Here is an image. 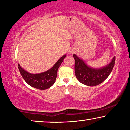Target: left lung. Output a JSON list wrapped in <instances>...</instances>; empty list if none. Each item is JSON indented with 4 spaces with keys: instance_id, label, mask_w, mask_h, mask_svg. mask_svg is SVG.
<instances>
[{
    "instance_id": "obj_1",
    "label": "left lung",
    "mask_w": 130,
    "mask_h": 130,
    "mask_svg": "<svg viewBox=\"0 0 130 130\" xmlns=\"http://www.w3.org/2000/svg\"><path fill=\"white\" fill-rule=\"evenodd\" d=\"M75 63V73L80 83L87 86H96L102 83L108 77L114 67L116 56L110 63L101 68H93L88 65L81 58L75 54L73 55Z\"/></svg>"
}]
</instances>
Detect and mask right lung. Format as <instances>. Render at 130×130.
<instances>
[{"label": "right lung", "instance_id": "add662e5", "mask_svg": "<svg viewBox=\"0 0 130 130\" xmlns=\"http://www.w3.org/2000/svg\"><path fill=\"white\" fill-rule=\"evenodd\" d=\"M66 55L62 56L54 65L45 72L39 74H32L22 68L18 63V68L25 81L31 87L39 89H46L54 85L57 76L58 69L62 63Z\"/></svg>", "mask_w": 130, "mask_h": 130}]
</instances>
